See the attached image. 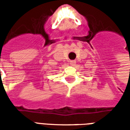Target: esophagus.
Returning a JSON list of instances; mask_svg holds the SVG:
<instances>
[{"mask_svg": "<svg viewBox=\"0 0 130 130\" xmlns=\"http://www.w3.org/2000/svg\"><path fill=\"white\" fill-rule=\"evenodd\" d=\"M70 63L71 65H74L76 64V61H75V60H71L70 62Z\"/></svg>", "mask_w": 130, "mask_h": 130, "instance_id": "1", "label": "esophagus"}]
</instances>
